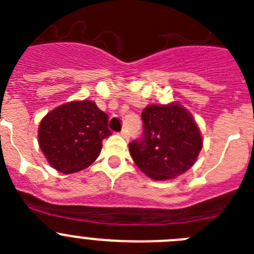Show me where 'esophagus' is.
Here are the masks:
<instances>
[{"instance_id":"34e87169","label":"esophagus","mask_w":254,"mask_h":254,"mask_svg":"<svg viewBox=\"0 0 254 254\" xmlns=\"http://www.w3.org/2000/svg\"><path fill=\"white\" fill-rule=\"evenodd\" d=\"M121 136L125 138H128V131H127V128H123L122 131H121Z\"/></svg>"}]
</instances>
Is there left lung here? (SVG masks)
Returning a JSON list of instances; mask_svg holds the SVG:
<instances>
[{"mask_svg":"<svg viewBox=\"0 0 254 254\" xmlns=\"http://www.w3.org/2000/svg\"><path fill=\"white\" fill-rule=\"evenodd\" d=\"M143 137L129 143L138 169L154 181H168L196 163L203 140L198 126L182 104H150L141 113Z\"/></svg>","mask_w":254,"mask_h":254,"instance_id":"1","label":"left lung"}]
</instances>
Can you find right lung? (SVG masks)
I'll return each mask as SVG.
<instances>
[{"mask_svg":"<svg viewBox=\"0 0 254 254\" xmlns=\"http://www.w3.org/2000/svg\"><path fill=\"white\" fill-rule=\"evenodd\" d=\"M108 116L91 100H73L52 109L40 121L38 142L51 167L64 174L87 168L99 156Z\"/></svg>","mask_w":254,"mask_h":254,"instance_id":"right-lung-1","label":"right lung"}]
</instances>
